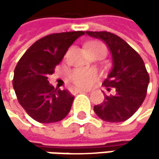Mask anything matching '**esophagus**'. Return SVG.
Wrapping results in <instances>:
<instances>
[{
	"label": "esophagus",
	"instance_id": "1",
	"mask_svg": "<svg viewBox=\"0 0 159 159\" xmlns=\"http://www.w3.org/2000/svg\"><path fill=\"white\" fill-rule=\"evenodd\" d=\"M74 93H87L90 92L89 90H84V89H74L73 90Z\"/></svg>",
	"mask_w": 159,
	"mask_h": 159
}]
</instances>
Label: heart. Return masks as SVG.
<instances>
[{
    "mask_svg": "<svg viewBox=\"0 0 159 159\" xmlns=\"http://www.w3.org/2000/svg\"><path fill=\"white\" fill-rule=\"evenodd\" d=\"M89 53H95L98 51H102L106 54L107 48L105 45L100 42H92L87 45ZM98 72L92 68H76L73 70L69 75V81L79 88H86L89 87L98 78Z\"/></svg>",
    "mask_w": 159,
    "mask_h": 159,
    "instance_id": "b5f03b06",
    "label": "heart"
}]
</instances>
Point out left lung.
<instances>
[{
    "label": "left lung",
    "mask_w": 159,
    "mask_h": 159,
    "mask_svg": "<svg viewBox=\"0 0 159 159\" xmlns=\"http://www.w3.org/2000/svg\"><path fill=\"white\" fill-rule=\"evenodd\" d=\"M90 37L102 39L110 48L113 67L102 84L115 94L105 95L104 101L94 106L103 120L120 122L131 118L143 104L149 84V75L141 56L119 36L107 31H86Z\"/></svg>",
    "instance_id": "1"
}]
</instances>
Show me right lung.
<instances>
[{
  "mask_svg": "<svg viewBox=\"0 0 159 159\" xmlns=\"http://www.w3.org/2000/svg\"><path fill=\"white\" fill-rule=\"evenodd\" d=\"M84 34V31H73L43 37L25 52L16 64L13 79L16 98L35 120L56 122L69 113L75 97L67 89L54 88L48 76L54 73L69 47Z\"/></svg>",
  "mask_w": 159,
  "mask_h": 159,
  "instance_id": "add662e5",
  "label": "right lung"
}]
</instances>
